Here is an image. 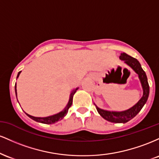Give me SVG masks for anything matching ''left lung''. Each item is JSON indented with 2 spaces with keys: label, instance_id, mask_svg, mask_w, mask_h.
<instances>
[{
  "label": "left lung",
  "instance_id": "8db88e82",
  "mask_svg": "<svg viewBox=\"0 0 159 159\" xmlns=\"http://www.w3.org/2000/svg\"><path fill=\"white\" fill-rule=\"evenodd\" d=\"M120 59L121 61H123L125 64L131 67L134 71V72L138 75V78H139L142 86V89H143V96L135 105H133L129 109L123 111L104 110V109L99 108L95 103L94 105H96V110H97L98 114L105 120L111 122V123H125L129 122V120L133 119L140 112L142 107L147 102L149 97V86L148 81H147V75H146L143 69H142L141 65H140L138 60L128 55L125 53H121L120 56Z\"/></svg>",
  "mask_w": 159,
  "mask_h": 159
}]
</instances>
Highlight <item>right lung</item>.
I'll return each mask as SVG.
<instances>
[{
    "mask_svg": "<svg viewBox=\"0 0 159 159\" xmlns=\"http://www.w3.org/2000/svg\"><path fill=\"white\" fill-rule=\"evenodd\" d=\"M20 73H21V72H19V73H18L17 78H19ZM78 90V87H77V88H75V89H74V90H72V92H71L70 96H69V102H68V103H67L66 106L64 107V109H63V111H61V112L57 113V114L52 115V116H45V117H36V116H31V115L27 114V113H25H25L27 115V116H29V117L31 118V119L34 120V121L38 122V123H44V124H53V123H55L56 122L59 121V120H61L63 119V118L67 114V113H68L69 108V107H70V106H71V105H72V99H73L74 94L75 93L76 91H77ZM15 91H16V98H17V90H16V84H15Z\"/></svg>",
    "mask_w": 159,
    "mask_h": 159,
    "instance_id": "right-lung-1",
    "label": "right lung"
}]
</instances>
